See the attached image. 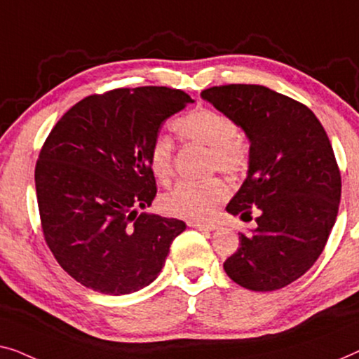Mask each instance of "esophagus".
Wrapping results in <instances>:
<instances>
[{
	"instance_id": "esophagus-1",
	"label": "esophagus",
	"mask_w": 359,
	"mask_h": 359,
	"mask_svg": "<svg viewBox=\"0 0 359 359\" xmlns=\"http://www.w3.org/2000/svg\"><path fill=\"white\" fill-rule=\"evenodd\" d=\"M189 226L200 229V231H215L216 229L215 224H206V223H189Z\"/></svg>"
}]
</instances>
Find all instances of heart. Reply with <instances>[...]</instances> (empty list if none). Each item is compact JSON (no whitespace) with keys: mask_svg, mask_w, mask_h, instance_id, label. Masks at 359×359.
<instances>
[{"mask_svg":"<svg viewBox=\"0 0 359 359\" xmlns=\"http://www.w3.org/2000/svg\"><path fill=\"white\" fill-rule=\"evenodd\" d=\"M174 130L187 143L208 148L210 163L221 172L241 175L249 165V146L237 136V125L229 115L216 109L196 107L174 122ZM174 146L168 136H156L149 148L151 172L159 182L172 177ZM228 196V187L219 179L179 182L161 198L165 215L182 219H205Z\"/></svg>","mask_w":359,"mask_h":359,"instance_id":"obj_1","label":"heart"}]
</instances>
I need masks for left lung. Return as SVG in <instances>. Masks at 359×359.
Here are the masks:
<instances>
[{"label":"left lung","mask_w":359,"mask_h":359,"mask_svg":"<svg viewBox=\"0 0 359 359\" xmlns=\"http://www.w3.org/2000/svg\"><path fill=\"white\" fill-rule=\"evenodd\" d=\"M201 99L234 120L249 140V170L226 206L257 228L224 262L232 281L275 291L316 264L335 224L341 179L324 127L311 109L265 86L229 84Z\"/></svg>","instance_id":"obj_1"}]
</instances>
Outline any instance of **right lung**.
I'll return each mask as SVG.
<instances>
[{
  "label": "right lung",
  "mask_w": 359,
  "mask_h": 359,
  "mask_svg": "<svg viewBox=\"0 0 359 359\" xmlns=\"http://www.w3.org/2000/svg\"><path fill=\"white\" fill-rule=\"evenodd\" d=\"M194 99L146 86L89 95L50 131L35 165L45 241L69 276L102 294L143 290L187 224L138 213L156 196L149 148Z\"/></svg>",
  "instance_id": "1"
}]
</instances>
